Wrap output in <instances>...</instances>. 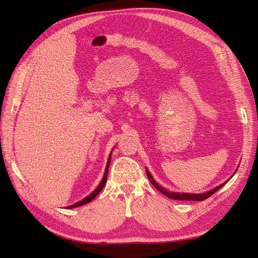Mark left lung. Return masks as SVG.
Instances as JSON below:
<instances>
[{
    "mask_svg": "<svg viewBox=\"0 0 258 258\" xmlns=\"http://www.w3.org/2000/svg\"><path fill=\"white\" fill-rule=\"evenodd\" d=\"M146 171H147V176H148V178H149V180H150V182L151 183L153 184V186L155 187V188H157L160 190L161 193H163L165 196H167V197H169V198H171V199H176V201H188V202H203V201H205V199H207L208 197H210L212 194H214L215 192H217V190H219L222 186H224L225 185L227 182L230 180V178L234 176V174L236 173V171L234 172V174H232V176L227 180V181H225L224 182V183H222V184H220V185H218V186H215L214 188H212V189H210V190H207V192H205V193H201V194H192V193H179V192H170V190H168V189H166L165 187H163L162 185H160L159 183H157V182L153 179V177L151 176V173H150V171H149L148 169H146Z\"/></svg>",
    "mask_w": 258,
    "mask_h": 258,
    "instance_id": "1",
    "label": "left lung"
}]
</instances>
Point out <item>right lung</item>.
<instances>
[{
    "label": "right lung",
    "instance_id": "right-lung-1",
    "mask_svg": "<svg viewBox=\"0 0 258 258\" xmlns=\"http://www.w3.org/2000/svg\"><path fill=\"white\" fill-rule=\"evenodd\" d=\"M110 160H111V153H110L109 157H108V162H107V165H106L105 173H104V177H103V179H102V181H101V183H99V184L97 185V187H96V188L93 190V192L91 193L89 196H87L86 198L82 199V201L78 202L77 204H74V205H72V206L68 207V209H72V208H77V207H80V206H84V205H86V204L90 203L91 201H93V199H94V198L99 194V192H101V190L103 189V187H104V186H105V184H106L107 176H108V169H109V165H110Z\"/></svg>",
    "mask_w": 258,
    "mask_h": 258
}]
</instances>
